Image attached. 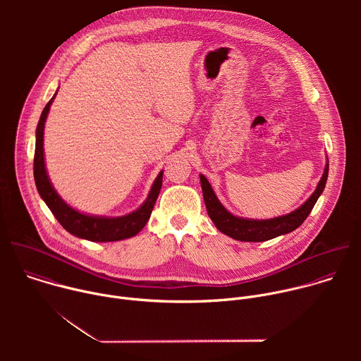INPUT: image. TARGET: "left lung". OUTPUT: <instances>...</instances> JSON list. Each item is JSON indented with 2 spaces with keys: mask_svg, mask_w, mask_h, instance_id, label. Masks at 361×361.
I'll return each mask as SVG.
<instances>
[{
  "mask_svg": "<svg viewBox=\"0 0 361 361\" xmlns=\"http://www.w3.org/2000/svg\"><path fill=\"white\" fill-rule=\"evenodd\" d=\"M327 177H329V160L326 161L324 173L314 192L305 200V202H302L298 209H295L288 214L279 216L274 219H267V220H254V219H244V217L234 216L220 202L212 184L202 174H200V181H201L205 209H207V213L213 220V223L216 224V227L223 234L234 240L259 243V241H267V240L276 238L283 234H288L295 228H298L302 224V221L308 217V214L312 213L314 204L317 202L319 197L322 195L326 187Z\"/></svg>",
  "mask_w": 361,
  "mask_h": 361,
  "instance_id": "left-lung-1",
  "label": "left lung"
}]
</instances>
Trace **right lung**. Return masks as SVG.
I'll return each mask as SVG.
<instances>
[{
	"mask_svg": "<svg viewBox=\"0 0 361 361\" xmlns=\"http://www.w3.org/2000/svg\"><path fill=\"white\" fill-rule=\"evenodd\" d=\"M57 92L44 107L37 126V131H35L34 180L41 198L48 205V209L54 214L59 223L68 233H71L78 238H84L95 243H109V241H120V240H126L137 235L147 224L151 216V212L154 209V204L157 201V197L160 194L161 184H163V171H160L157 178L154 180L145 201L137 210L126 216H120V217L94 216V214L78 212L74 207H71V205H68L53 187V183H51L45 169V159H44V127H45L47 116L49 113V107L53 104Z\"/></svg>",
	"mask_w": 361,
	"mask_h": 361,
	"instance_id": "add662e5",
	"label": "right lung"
}]
</instances>
